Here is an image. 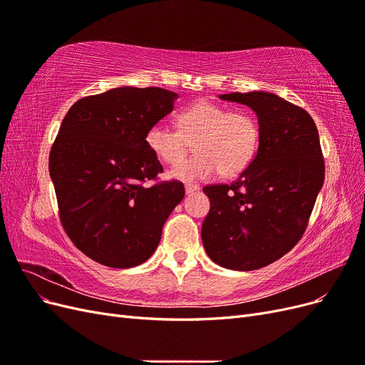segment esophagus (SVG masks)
Here are the masks:
<instances>
[{"instance_id":"34e87169","label":"esophagus","mask_w":365,"mask_h":365,"mask_svg":"<svg viewBox=\"0 0 365 365\" xmlns=\"http://www.w3.org/2000/svg\"><path fill=\"white\" fill-rule=\"evenodd\" d=\"M196 190H200V185H196V184H185V193H187V195H193Z\"/></svg>"}]
</instances>
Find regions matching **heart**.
<instances>
[{
	"mask_svg": "<svg viewBox=\"0 0 365 365\" xmlns=\"http://www.w3.org/2000/svg\"><path fill=\"white\" fill-rule=\"evenodd\" d=\"M178 121L180 130L157 121L146 132V146L168 164H178L195 143L197 155L173 168L170 178L196 181L217 172L236 176L256 157L259 126L248 113H231L227 106L200 102L181 113Z\"/></svg>",
	"mask_w": 365,
	"mask_h": 365,
	"instance_id": "obj_1",
	"label": "heart"
}]
</instances>
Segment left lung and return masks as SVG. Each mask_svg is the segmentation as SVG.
I'll use <instances>...</instances> for the list:
<instances>
[{
  "label": "left lung",
  "mask_w": 365,
  "mask_h": 365,
  "mask_svg": "<svg viewBox=\"0 0 365 365\" xmlns=\"http://www.w3.org/2000/svg\"><path fill=\"white\" fill-rule=\"evenodd\" d=\"M219 98L256 113L259 149L235 182L204 187L210 212L202 244L219 267L254 271L302 239L324 182V160L317 126L303 108L267 91Z\"/></svg>",
  "instance_id": "left-lung-1"
}]
</instances>
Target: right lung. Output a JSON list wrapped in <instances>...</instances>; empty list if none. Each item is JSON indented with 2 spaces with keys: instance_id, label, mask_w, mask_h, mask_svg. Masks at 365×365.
Wrapping results in <instances>:
<instances>
[{
  "instance_id": "add662e5",
  "label": "right lung",
  "mask_w": 365,
  "mask_h": 365,
  "mask_svg": "<svg viewBox=\"0 0 365 365\" xmlns=\"http://www.w3.org/2000/svg\"><path fill=\"white\" fill-rule=\"evenodd\" d=\"M178 97L163 88L118 86L81 98L63 117L50 176L63 230L94 262L118 269L146 262L182 201L178 181L143 185L163 172L146 132Z\"/></svg>"
}]
</instances>
